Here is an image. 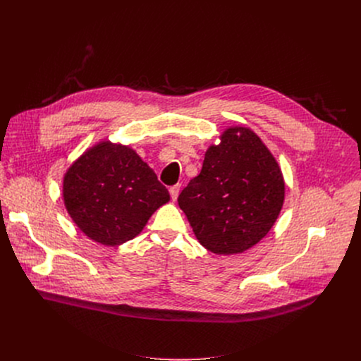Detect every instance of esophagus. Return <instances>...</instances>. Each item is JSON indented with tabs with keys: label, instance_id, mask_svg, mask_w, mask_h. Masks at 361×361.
Wrapping results in <instances>:
<instances>
[{
	"label": "esophagus",
	"instance_id": "1",
	"mask_svg": "<svg viewBox=\"0 0 361 361\" xmlns=\"http://www.w3.org/2000/svg\"><path fill=\"white\" fill-rule=\"evenodd\" d=\"M178 194H180V184H176V185H173V187L170 188L171 200H173V201H176V200H177V197H178Z\"/></svg>",
	"mask_w": 361,
	"mask_h": 361
}]
</instances>
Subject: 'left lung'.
<instances>
[{"label":"left lung","mask_w":361,"mask_h":361,"mask_svg":"<svg viewBox=\"0 0 361 361\" xmlns=\"http://www.w3.org/2000/svg\"><path fill=\"white\" fill-rule=\"evenodd\" d=\"M205 151L202 169L178 195L202 247L238 254L267 235L284 202V180L273 154L245 127L227 128Z\"/></svg>","instance_id":"1"}]
</instances>
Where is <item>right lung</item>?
<instances>
[{"mask_svg":"<svg viewBox=\"0 0 361 361\" xmlns=\"http://www.w3.org/2000/svg\"><path fill=\"white\" fill-rule=\"evenodd\" d=\"M63 195L78 228L104 245L134 238L170 200L169 190L138 154L111 141L87 149L68 169Z\"/></svg>","mask_w":361,"mask_h":361,"instance_id":"add662e5","label":"right lung"}]
</instances>
